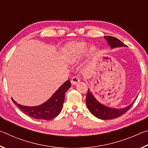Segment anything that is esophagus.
Listing matches in <instances>:
<instances>
[{
    "label": "esophagus",
    "instance_id": "esophagus-1",
    "mask_svg": "<svg viewBox=\"0 0 148 148\" xmlns=\"http://www.w3.org/2000/svg\"><path fill=\"white\" fill-rule=\"evenodd\" d=\"M71 82L72 85H76L78 83V82H79V77H77L76 76H73L72 77Z\"/></svg>",
    "mask_w": 148,
    "mask_h": 148
}]
</instances>
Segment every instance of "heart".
Returning a JSON list of instances; mask_svg holds the SVG:
<instances>
[{
	"instance_id": "heart-1",
	"label": "heart",
	"mask_w": 148,
	"mask_h": 148,
	"mask_svg": "<svg viewBox=\"0 0 148 148\" xmlns=\"http://www.w3.org/2000/svg\"><path fill=\"white\" fill-rule=\"evenodd\" d=\"M88 45L82 42H72L67 44L64 47L65 59L69 62H74L81 58L82 56L86 53ZM95 51V47L91 49V53H93Z\"/></svg>"
}]
</instances>
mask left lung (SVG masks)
<instances>
[{"mask_svg": "<svg viewBox=\"0 0 148 148\" xmlns=\"http://www.w3.org/2000/svg\"><path fill=\"white\" fill-rule=\"evenodd\" d=\"M104 38L106 39V40H107L108 44L110 45L111 48L126 46L119 39L115 38L114 36H104ZM134 102H132V104H131L129 106L126 108H124L115 109L110 107H107L100 103L95 98L89 89L86 96V104L90 112L93 116L97 117V118L104 120L116 119L117 117H119L122 116V115L126 113L131 108Z\"/></svg>", "mask_w": 148, "mask_h": 148, "instance_id": "left-lung-1", "label": "left lung"}]
</instances>
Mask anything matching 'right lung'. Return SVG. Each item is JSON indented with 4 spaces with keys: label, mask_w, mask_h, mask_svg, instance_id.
I'll return each mask as SVG.
<instances>
[{
    "label": "right lung",
    "mask_w": 148,
    "mask_h": 148,
    "mask_svg": "<svg viewBox=\"0 0 148 148\" xmlns=\"http://www.w3.org/2000/svg\"><path fill=\"white\" fill-rule=\"evenodd\" d=\"M71 86V82L67 80L46 102L37 106H23L17 104L13 99L12 100L21 111L30 117L36 119L50 120L55 118L60 114L63 106L65 92L68 91Z\"/></svg>",
    "instance_id": "add662e5"
}]
</instances>
